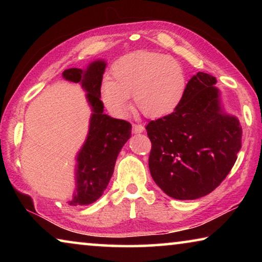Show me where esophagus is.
I'll return each instance as SVG.
<instances>
[{
    "label": "esophagus",
    "mask_w": 262,
    "mask_h": 262,
    "mask_svg": "<svg viewBox=\"0 0 262 262\" xmlns=\"http://www.w3.org/2000/svg\"><path fill=\"white\" fill-rule=\"evenodd\" d=\"M143 130H144V127L142 125H136V123L133 125V133H134V134H140V133H142Z\"/></svg>",
    "instance_id": "1"
}]
</instances>
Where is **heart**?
<instances>
[{"mask_svg": "<svg viewBox=\"0 0 262 262\" xmlns=\"http://www.w3.org/2000/svg\"><path fill=\"white\" fill-rule=\"evenodd\" d=\"M101 85L100 97L111 112L122 115L134 96L136 110L148 119L173 113L186 96L188 77L173 57L158 52L137 51L121 56Z\"/></svg>", "mask_w": 262, "mask_h": 262, "instance_id": "obj_1", "label": "heart"}]
</instances>
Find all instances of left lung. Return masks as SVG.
I'll list each match as a JSON object with an SVG mask.
<instances>
[{
	"mask_svg": "<svg viewBox=\"0 0 262 262\" xmlns=\"http://www.w3.org/2000/svg\"><path fill=\"white\" fill-rule=\"evenodd\" d=\"M216 78L200 73L189 79L173 113L150 121L149 170L159 188L177 200L212 192L231 171L242 148V126L224 112Z\"/></svg>",
	"mask_w": 262,
	"mask_h": 262,
	"instance_id": "left-lung-1",
	"label": "left lung"
}]
</instances>
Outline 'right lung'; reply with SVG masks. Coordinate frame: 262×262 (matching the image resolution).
<instances>
[{"mask_svg": "<svg viewBox=\"0 0 262 262\" xmlns=\"http://www.w3.org/2000/svg\"><path fill=\"white\" fill-rule=\"evenodd\" d=\"M106 68L104 60H96L88 68H70L62 73L66 81L79 83L86 92L91 107L86 140L76 157L75 192L70 206L90 205L103 195L113 174L118 155L132 134V125L104 113L100 86Z\"/></svg>", "mask_w": 262, "mask_h": 262, "instance_id": "right-lung-1", "label": "right lung"}]
</instances>
